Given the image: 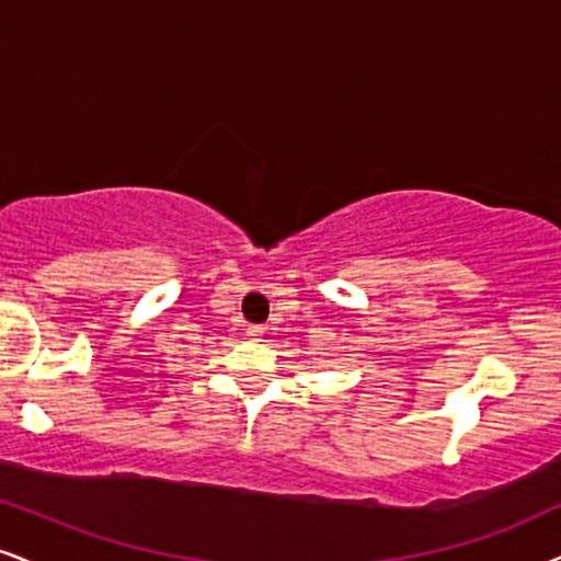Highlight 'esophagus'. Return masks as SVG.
Returning <instances> with one entry per match:
<instances>
[{
    "label": "esophagus",
    "instance_id": "34e87169",
    "mask_svg": "<svg viewBox=\"0 0 561 561\" xmlns=\"http://www.w3.org/2000/svg\"><path fill=\"white\" fill-rule=\"evenodd\" d=\"M262 333H265V328H262V324H249L247 328L249 337H262Z\"/></svg>",
    "mask_w": 561,
    "mask_h": 561
}]
</instances>
